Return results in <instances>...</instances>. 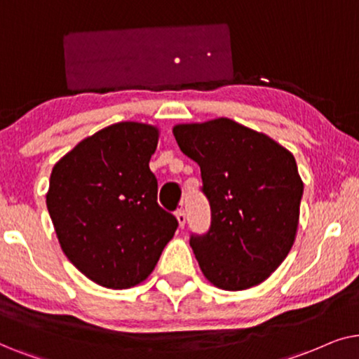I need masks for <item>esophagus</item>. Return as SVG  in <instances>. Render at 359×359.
Here are the masks:
<instances>
[{
  "instance_id": "1",
  "label": "esophagus",
  "mask_w": 359,
  "mask_h": 359,
  "mask_svg": "<svg viewBox=\"0 0 359 359\" xmlns=\"http://www.w3.org/2000/svg\"><path fill=\"white\" fill-rule=\"evenodd\" d=\"M175 218H177V222H179V226L184 228L185 226V222H187V215H185L184 210H177Z\"/></svg>"
}]
</instances>
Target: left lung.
<instances>
[{
	"label": "left lung",
	"instance_id": "obj_1",
	"mask_svg": "<svg viewBox=\"0 0 359 359\" xmlns=\"http://www.w3.org/2000/svg\"><path fill=\"white\" fill-rule=\"evenodd\" d=\"M180 151L200 165L212 226L190 238L215 287L245 290L287 257L299 226L304 182L292 152L228 118L175 124Z\"/></svg>",
	"mask_w": 359,
	"mask_h": 359
}]
</instances>
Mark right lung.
I'll return each instance as SVG.
<instances>
[{
  "label": "right lung",
  "instance_id": "right-lung-1",
  "mask_svg": "<svg viewBox=\"0 0 359 359\" xmlns=\"http://www.w3.org/2000/svg\"><path fill=\"white\" fill-rule=\"evenodd\" d=\"M157 141V126L121 121L85 137L52 169L46 203L62 251L107 289L141 284L179 224L157 205L149 169Z\"/></svg>",
  "mask_w": 359,
  "mask_h": 359
}]
</instances>
